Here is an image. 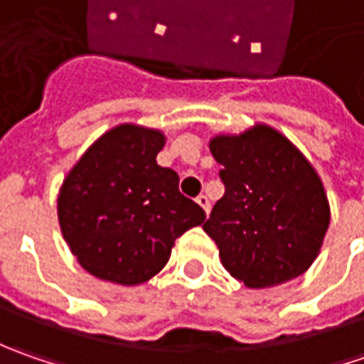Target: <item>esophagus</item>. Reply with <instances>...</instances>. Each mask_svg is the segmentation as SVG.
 Wrapping results in <instances>:
<instances>
[{
  "instance_id": "esophagus-1",
  "label": "esophagus",
  "mask_w": 364,
  "mask_h": 364,
  "mask_svg": "<svg viewBox=\"0 0 364 364\" xmlns=\"http://www.w3.org/2000/svg\"><path fill=\"white\" fill-rule=\"evenodd\" d=\"M196 203L200 204V206H203L206 213L210 210V200H208V196H206V194H200V196L196 198Z\"/></svg>"
}]
</instances>
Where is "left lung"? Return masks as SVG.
Wrapping results in <instances>:
<instances>
[{
    "label": "left lung",
    "instance_id": "8db88e82",
    "mask_svg": "<svg viewBox=\"0 0 364 364\" xmlns=\"http://www.w3.org/2000/svg\"><path fill=\"white\" fill-rule=\"evenodd\" d=\"M225 194L203 225L225 269L247 287L304 273L330 225L322 180L300 149L267 125L210 141Z\"/></svg>",
    "mask_w": 364,
    "mask_h": 364
}]
</instances>
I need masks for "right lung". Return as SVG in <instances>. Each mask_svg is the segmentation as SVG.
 <instances>
[{"label":"right lung","instance_id":"obj_1","mask_svg":"<svg viewBox=\"0 0 364 364\" xmlns=\"http://www.w3.org/2000/svg\"><path fill=\"white\" fill-rule=\"evenodd\" d=\"M164 135L119 125L92 144L66 176L58 220L78 263L99 279L137 286L161 272L174 241L206 218L156 156Z\"/></svg>","mask_w":364,"mask_h":364}]
</instances>
